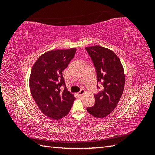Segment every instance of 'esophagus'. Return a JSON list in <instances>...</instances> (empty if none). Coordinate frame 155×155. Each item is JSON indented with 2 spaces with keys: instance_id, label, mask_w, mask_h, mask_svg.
<instances>
[{
  "instance_id": "obj_1",
  "label": "esophagus",
  "mask_w": 155,
  "mask_h": 155,
  "mask_svg": "<svg viewBox=\"0 0 155 155\" xmlns=\"http://www.w3.org/2000/svg\"><path fill=\"white\" fill-rule=\"evenodd\" d=\"M84 93H85V91H84V89L81 88V90H80V91H79V92L78 93V96H81L82 94H83Z\"/></svg>"
}]
</instances>
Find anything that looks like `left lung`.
I'll list each match as a JSON object with an SVG mask.
<instances>
[{
  "label": "left lung",
  "instance_id": "obj_1",
  "mask_svg": "<svg viewBox=\"0 0 155 155\" xmlns=\"http://www.w3.org/2000/svg\"><path fill=\"white\" fill-rule=\"evenodd\" d=\"M94 65L97 83L103 85V91L94 94L95 104L87 110L96 118H104L112 112L119 102L125 86L124 68L112 50L100 46L85 48ZM97 88H100L97 84Z\"/></svg>",
  "mask_w": 155,
  "mask_h": 155
}]
</instances>
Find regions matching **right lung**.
<instances>
[{
	"label": "right lung",
	"instance_id": "obj_1",
	"mask_svg": "<svg viewBox=\"0 0 155 155\" xmlns=\"http://www.w3.org/2000/svg\"><path fill=\"white\" fill-rule=\"evenodd\" d=\"M76 52L74 48L47 51L37 59L31 69V96L41 112L54 120L67 115L76 100L67 89L63 76V71ZM62 86L64 87L63 91H60Z\"/></svg>",
	"mask_w": 155,
	"mask_h": 155
}]
</instances>
